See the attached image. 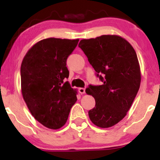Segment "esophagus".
<instances>
[{"mask_svg":"<svg viewBox=\"0 0 160 160\" xmlns=\"http://www.w3.org/2000/svg\"><path fill=\"white\" fill-rule=\"evenodd\" d=\"M79 92L82 95L84 94V93L86 92V89L85 88H80V89H79Z\"/></svg>","mask_w":160,"mask_h":160,"instance_id":"1","label":"esophagus"}]
</instances>
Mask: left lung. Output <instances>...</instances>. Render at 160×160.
Here are the masks:
<instances>
[{
    "label": "left lung",
    "instance_id": "8db88e82",
    "mask_svg": "<svg viewBox=\"0 0 160 160\" xmlns=\"http://www.w3.org/2000/svg\"><path fill=\"white\" fill-rule=\"evenodd\" d=\"M79 47L87 56L103 84L89 85L86 92L95 100L89 111L93 124L109 128L126 117L141 84V71L132 46L118 35L83 39Z\"/></svg>",
    "mask_w": 160,
    "mask_h": 160
}]
</instances>
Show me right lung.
I'll return each instance as SVG.
<instances>
[{
    "label": "right lung",
    "mask_w": 160,
    "mask_h": 160,
    "mask_svg": "<svg viewBox=\"0 0 160 160\" xmlns=\"http://www.w3.org/2000/svg\"><path fill=\"white\" fill-rule=\"evenodd\" d=\"M79 39L47 38L28 51L21 65L23 98L33 117L51 129L60 128L67 122L71 108L77 102V91L68 78L67 58Z\"/></svg>",
    "instance_id": "obj_1"
}]
</instances>
